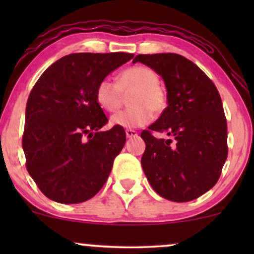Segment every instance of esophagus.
<instances>
[{
    "label": "esophagus",
    "instance_id": "1",
    "mask_svg": "<svg viewBox=\"0 0 254 254\" xmlns=\"http://www.w3.org/2000/svg\"><path fill=\"white\" fill-rule=\"evenodd\" d=\"M125 135H127V138H131V137L137 136V131L131 130V129H127V130H125Z\"/></svg>",
    "mask_w": 254,
    "mask_h": 254
}]
</instances>
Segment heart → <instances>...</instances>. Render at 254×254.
<instances>
[{
  "instance_id": "1",
  "label": "heart",
  "mask_w": 254,
  "mask_h": 254,
  "mask_svg": "<svg viewBox=\"0 0 254 254\" xmlns=\"http://www.w3.org/2000/svg\"><path fill=\"white\" fill-rule=\"evenodd\" d=\"M159 77L151 69L133 65L118 74L117 81L105 77L98 83L95 99L101 109L115 112L123 103V94L132 90L129 97L131 107L111 117L113 127L132 129L148 124L153 112L161 113L167 104L165 90L159 86Z\"/></svg>"
}]
</instances>
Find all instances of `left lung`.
Instances as JSON below:
<instances>
[{"mask_svg":"<svg viewBox=\"0 0 254 254\" xmlns=\"http://www.w3.org/2000/svg\"><path fill=\"white\" fill-rule=\"evenodd\" d=\"M132 62L154 69L167 88L168 106L141 133L145 177L166 199H196L217 183L228 155L227 119L216 86L178 54L137 55ZM153 132L167 133L169 139H156Z\"/></svg>","mask_w":254,"mask_h":254,"instance_id":"1","label":"left lung"}]
</instances>
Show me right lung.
Returning <instances> with one entry per match:
<instances>
[{
  "label": "right lung",
  "instance_id": "obj_1",
  "mask_svg": "<svg viewBox=\"0 0 254 254\" xmlns=\"http://www.w3.org/2000/svg\"><path fill=\"white\" fill-rule=\"evenodd\" d=\"M132 54H71L51 64L26 105L22 149L26 168L55 202L82 203L94 197L123 149V127L100 131L109 119L95 99L98 83Z\"/></svg>",
  "mask_w": 254,
  "mask_h": 254
}]
</instances>
